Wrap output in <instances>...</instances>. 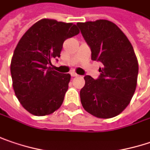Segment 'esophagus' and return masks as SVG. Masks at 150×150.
Listing matches in <instances>:
<instances>
[{"label": "esophagus", "mask_w": 150, "mask_h": 150, "mask_svg": "<svg viewBox=\"0 0 150 150\" xmlns=\"http://www.w3.org/2000/svg\"><path fill=\"white\" fill-rule=\"evenodd\" d=\"M70 75H71L72 77H77V76H78V75H77L76 73H75V72H71V73H70Z\"/></svg>", "instance_id": "34e87169"}]
</instances>
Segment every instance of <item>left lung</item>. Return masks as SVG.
Segmentation results:
<instances>
[{
    "instance_id": "1",
    "label": "left lung",
    "mask_w": 150,
    "mask_h": 150,
    "mask_svg": "<svg viewBox=\"0 0 150 150\" xmlns=\"http://www.w3.org/2000/svg\"><path fill=\"white\" fill-rule=\"evenodd\" d=\"M90 47L92 60L103 64L100 75H86L80 92L86 111L98 118L109 119L127 108L135 93L138 64L133 47L119 27L109 20L77 23Z\"/></svg>"
}]
</instances>
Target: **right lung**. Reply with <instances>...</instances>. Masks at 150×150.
Segmentation results:
<instances>
[{
    "mask_svg": "<svg viewBox=\"0 0 150 150\" xmlns=\"http://www.w3.org/2000/svg\"><path fill=\"white\" fill-rule=\"evenodd\" d=\"M79 32L72 23L43 18L18 41L11 61L13 86L18 101L32 115H47L62 105L70 75L49 65L52 58L60 57L64 41Z\"/></svg>",
    "mask_w": 150,
    "mask_h": 150,
    "instance_id": "add662e5",
    "label": "right lung"
}]
</instances>
